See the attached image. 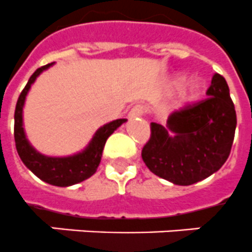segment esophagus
I'll list each match as a JSON object with an SVG mask.
<instances>
[{
    "mask_svg": "<svg viewBox=\"0 0 252 252\" xmlns=\"http://www.w3.org/2000/svg\"><path fill=\"white\" fill-rule=\"evenodd\" d=\"M145 114L144 106L136 105L134 107H132V110L129 111V119H134V118H138V116H142Z\"/></svg>",
    "mask_w": 252,
    "mask_h": 252,
    "instance_id": "obj_1",
    "label": "esophagus"
}]
</instances>
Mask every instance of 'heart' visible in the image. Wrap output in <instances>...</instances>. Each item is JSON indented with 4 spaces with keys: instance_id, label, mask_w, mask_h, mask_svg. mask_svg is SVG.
Wrapping results in <instances>:
<instances>
[{
    "instance_id": "heart-1",
    "label": "heart",
    "mask_w": 252,
    "mask_h": 252,
    "mask_svg": "<svg viewBox=\"0 0 252 252\" xmlns=\"http://www.w3.org/2000/svg\"><path fill=\"white\" fill-rule=\"evenodd\" d=\"M185 83V76L183 75H177V76L172 77L171 81H169V89H179V88L183 87V84ZM200 91H202V84L198 80H191L188 84H185L180 92L179 101L180 103H190V102H194L199 97Z\"/></svg>"
}]
</instances>
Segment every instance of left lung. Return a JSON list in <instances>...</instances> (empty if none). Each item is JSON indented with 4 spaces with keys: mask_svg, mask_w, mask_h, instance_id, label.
Wrapping results in <instances>:
<instances>
[{
    "mask_svg": "<svg viewBox=\"0 0 252 252\" xmlns=\"http://www.w3.org/2000/svg\"><path fill=\"white\" fill-rule=\"evenodd\" d=\"M208 98L173 111L163 126L151 123L142 159L154 175L191 185L221 168L230 154L237 115L225 79L215 73Z\"/></svg>",
    "mask_w": 252,
    "mask_h": 252,
    "instance_id": "1",
    "label": "left lung"
}]
</instances>
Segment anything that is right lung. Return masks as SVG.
Segmentation results:
<instances>
[{
	"instance_id": "obj_1",
	"label": "right lung",
	"mask_w": 252,
	"mask_h": 252,
	"mask_svg": "<svg viewBox=\"0 0 252 252\" xmlns=\"http://www.w3.org/2000/svg\"><path fill=\"white\" fill-rule=\"evenodd\" d=\"M53 64L54 62L36 69L20 93L14 114V138H15L16 151L27 168L45 183L64 188V186L81 183L95 173L98 165L101 163L102 151L106 141L123 123L126 122V119H116L101 126L94 133L88 146L76 154L68 157H48L38 153L30 144V141L27 140L23 128V107L27 94L30 92L32 84L40 76L41 72H44L45 69H48Z\"/></svg>"
}]
</instances>
